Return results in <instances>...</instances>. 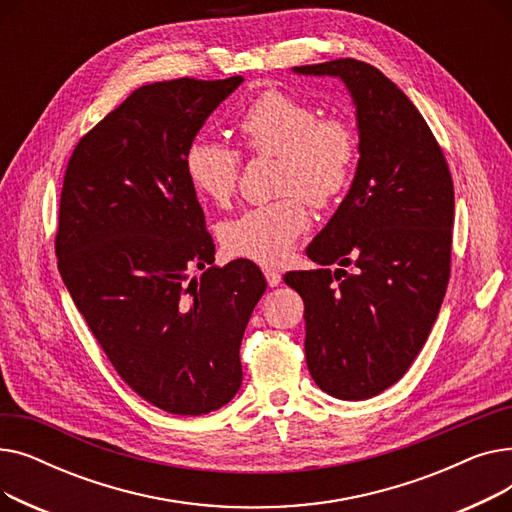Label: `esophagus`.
Masks as SVG:
<instances>
[{
    "mask_svg": "<svg viewBox=\"0 0 512 512\" xmlns=\"http://www.w3.org/2000/svg\"><path fill=\"white\" fill-rule=\"evenodd\" d=\"M263 274H265V280H267V284H270L272 288H274V286H278V284L282 282V274H280L278 270H274V267H265Z\"/></svg>",
    "mask_w": 512,
    "mask_h": 512,
    "instance_id": "esophagus-1",
    "label": "esophagus"
}]
</instances>
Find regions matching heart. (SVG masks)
<instances>
[{"mask_svg": "<svg viewBox=\"0 0 512 512\" xmlns=\"http://www.w3.org/2000/svg\"><path fill=\"white\" fill-rule=\"evenodd\" d=\"M242 149L249 155H276V191L282 197L249 207L220 226V242L232 257L282 263L294 240L309 226L303 194L315 207H328L353 182L359 137L340 116L319 110L278 89L259 93L236 120ZM184 174L197 195L224 207L236 193L242 155L236 147L197 137L184 151Z\"/></svg>", "mask_w": 512, "mask_h": 512, "instance_id": "1", "label": "heart"}]
</instances>
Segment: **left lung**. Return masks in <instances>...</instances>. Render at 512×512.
<instances>
[{
  "label": "left lung",
  "instance_id": "left-lung-1",
  "mask_svg": "<svg viewBox=\"0 0 512 512\" xmlns=\"http://www.w3.org/2000/svg\"><path fill=\"white\" fill-rule=\"evenodd\" d=\"M294 72L342 78L357 105L353 186L307 247L321 267L288 272L284 282L305 301L315 384L342 400H365L407 373L440 313L450 278L452 176L417 107L378 68L344 58ZM334 262L356 270L332 273Z\"/></svg>",
  "mask_w": 512,
  "mask_h": 512
}]
</instances>
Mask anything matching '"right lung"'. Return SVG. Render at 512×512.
Here are the masks:
<instances>
[{
	"label": "right lung",
	"mask_w": 512,
	"mask_h": 512,
	"mask_svg": "<svg viewBox=\"0 0 512 512\" xmlns=\"http://www.w3.org/2000/svg\"><path fill=\"white\" fill-rule=\"evenodd\" d=\"M242 76L139 87L68 161L58 270L120 378L153 407L205 415L242 384L240 340L267 282L249 259L213 265L215 245L184 151ZM191 269L202 278L188 279Z\"/></svg>",
	"instance_id": "1"
}]
</instances>
